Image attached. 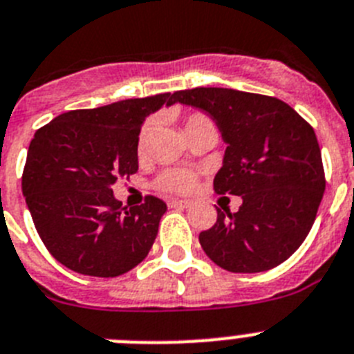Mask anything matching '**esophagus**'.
<instances>
[{"label":"esophagus","mask_w":354,"mask_h":354,"mask_svg":"<svg viewBox=\"0 0 354 354\" xmlns=\"http://www.w3.org/2000/svg\"><path fill=\"white\" fill-rule=\"evenodd\" d=\"M169 205H171V207H182V209H187V207H191L192 203L189 200H171Z\"/></svg>","instance_id":"obj_1"}]
</instances>
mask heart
<instances>
[{
    "label": "heart",
    "instance_id": "b5f03b06",
    "mask_svg": "<svg viewBox=\"0 0 354 354\" xmlns=\"http://www.w3.org/2000/svg\"><path fill=\"white\" fill-rule=\"evenodd\" d=\"M209 118L200 115V113H194L191 117L187 118L185 122V129H191V127L198 126L201 122H207ZM153 129H154V122L153 120H147L142 127L140 136H138V149L140 153H144L147 144H149V138L153 135ZM196 182V176L194 172L189 171V169H169V171L162 172V176L158 178V187L163 189V191H169V192H187L191 191L192 187H194Z\"/></svg>",
    "mask_w": 354,
    "mask_h": 354
}]
</instances>
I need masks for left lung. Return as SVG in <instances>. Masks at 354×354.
Returning a JSON list of instances; mask_svg holds the SVG:
<instances>
[{
  "label": "left lung",
  "mask_w": 354,
  "mask_h": 354,
  "mask_svg": "<svg viewBox=\"0 0 354 354\" xmlns=\"http://www.w3.org/2000/svg\"><path fill=\"white\" fill-rule=\"evenodd\" d=\"M205 111L227 144L214 178L218 194L241 196L237 212L218 209L200 234L205 254L234 273L275 268L302 245L322 201V156L313 127L286 102L228 88H194L171 104Z\"/></svg>",
  "instance_id": "obj_1"
}]
</instances>
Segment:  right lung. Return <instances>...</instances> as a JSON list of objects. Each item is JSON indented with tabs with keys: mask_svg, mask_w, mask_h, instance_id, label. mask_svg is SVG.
<instances>
[{
	"mask_svg": "<svg viewBox=\"0 0 354 354\" xmlns=\"http://www.w3.org/2000/svg\"><path fill=\"white\" fill-rule=\"evenodd\" d=\"M169 97L75 109L35 131L21 187L41 241L66 268L117 277L149 254L167 205L147 196L126 209L111 185L138 171L142 124Z\"/></svg>",
	"mask_w": 354,
	"mask_h": 354,
	"instance_id": "obj_1",
	"label": "right lung"
}]
</instances>
